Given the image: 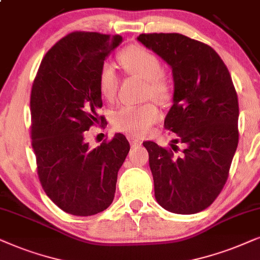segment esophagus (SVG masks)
<instances>
[{"mask_svg": "<svg viewBox=\"0 0 260 260\" xmlns=\"http://www.w3.org/2000/svg\"><path fill=\"white\" fill-rule=\"evenodd\" d=\"M127 139H128V141H129L131 146H132V147H134V146H139V145H141V140L137 139V138H134V137L128 136Z\"/></svg>", "mask_w": 260, "mask_h": 260, "instance_id": "esophagus-1", "label": "esophagus"}]
</instances>
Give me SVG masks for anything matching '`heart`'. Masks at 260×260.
Listing matches in <instances>:
<instances>
[{
    "instance_id": "obj_1",
    "label": "heart",
    "mask_w": 260,
    "mask_h": 260,
    "mask_svg": "<svg viewBox=\"0 0 260 260\" xmlns=\"http://www.w3.org/2000/svg\"><path fill=\"white\" fill-rule=\"evenodd\" d=\"M119 63L129 74L146 81L147 94L157 100H166L170 94V85L162 75V65L159 57L141 45H131L120 52ZM119 77L110 64H103L99 72V89L103 98H115ZM160 113L153 103L140 106L126 105L114 112L112 124L115 129L132 136H144L157 122Z\"/></svg>"
}]
</instances>
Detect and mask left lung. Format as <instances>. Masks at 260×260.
Returning a JSON list of instances; mask_svg holds the SVG:
<instances>
[{"mask_svg":"<svg viewBox=\"0 0 260 260\" xmlns=\"http://www.w3.org/2000/svg\"><path fill=\"white\" fill-rule=\"evenodd\" d=\"M138 41L170 65L175 84L164 127L177 139L171 148L144 143L155 200L175 214L202 212L226 184L239 141L238 96L230 71L212 47L183 34H140ZM177 142L186 146L181 156L174 154Z\"/></svg>","mask_w":260,"mask_h":260,"instance_id":"8db88e82","label":"left lung"}]
</instances>
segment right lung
<instances>
[{
  "mask_svg": "<svg viewBox=\"0 0 260 260\" xmlns=\"http://www.w3.org/2000/svg\"><path fill=\"white\" fill-rule=\"evenodd\" d=\"M121 41L120 36L72 32L47 51L34 78L30 138L38 176L54 205L71 215H95L112 205L129 151L121 133L96 148L84 140L92 124L105 122L99 72Z\"/></svg>",
  "mask_w": 260,
  "mask_h": 260,
  "instance_id": "add662e5",
  "label": "right lung"
}]
</instances>
